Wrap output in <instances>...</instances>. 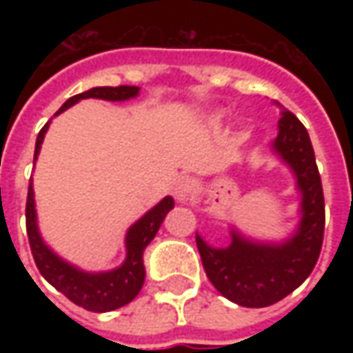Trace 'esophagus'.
Wrapping results in <instances>:
<instances>
[{
  "label": "esophagus",
  "instance_id": "1",
  "mask_svg": "<svg viewBox=\"0 0 353 353\" xmlns=\"http://www.w3.org/2000/svg\"><path fill=\"white\" fill-rule=\"evenodd\" d=\"M190 192H192V183H190V179H179L174 186H172V194L174 198L179 200V202H188L190 200Z\"/></svg>",
  "mask_w": 353,
  "mask_h": 353
}]
</instances>
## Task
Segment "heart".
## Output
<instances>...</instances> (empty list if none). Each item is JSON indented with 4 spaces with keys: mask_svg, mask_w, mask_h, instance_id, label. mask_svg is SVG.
<instances>
[{
    "mask_svg": "<svg viewBox=\"0 0 353 353\" xmlns=\"http://www.w3.org/2000/svg\"><path fill=\"white\" fill-rule=\"evenodd\" d=\"M222 117H224V114H216V116H214V119H222Z\"/></svg>",
    "mask_w": 353,
    "mask_h": 353,
    "instance_id": "b5f03b06",
    "label": "heart"
}]
</instances>
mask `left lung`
Segmentation results:
<instances>
[{
    "label": "left lung",
    "instance_id": "1",
    "mask_svg": "<svg viewBox=\"0 0 353 353\" xmlns=\"http://www.w3.org/2000/svg\"><path fill=\"white\" fill-rule=\"evenodd\" d=\"M279 108L281 119L271 149L291 169L301 194V220L294 234L283 241H259L232 228L228 248H214L196 234L212 285L228 301L248 308L275 305L301 287L319 261L324 237V194L312 143L296 116Z\"/></svg>",
    "mask_w": 353,
    "mask_h": 353
}]
</instances>
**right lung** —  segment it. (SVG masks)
<instances>
[{
	"label": "right lung",
	"mask_w": 353,
	"mask_h": 353,
	"mask_svg": "<svg viewBox=\"0 0 353 353\" xmlns=\"http://www.w3.org/2000/svg\"><path fill=\"white\" fill-rule=\"evenodd\" d=\"M137 96H139L137 86H116V88L98 86V88H90L82 94H76L72 98H68L54 116L66 112L68 108H72L80 100H88V98L108 100V102H125V100L137 98ZM48 125H50V121L37 135L34 161L41 153V145H43ZM172 208H174L172 196H165L157 206H153L149 212H145L135 224L129 225L128 234H125V259H123V263L116 269H110V271L92 273V271H84L76 265L68 263L66 259H62L61 255H57L45 243V239L39 232V224H37L33 179H31L25 216H27V236H29L34 263L39 267L41 275L47 279L57 291H61L66 299H70L74 305L92 310V312L116 310L119 306L131 303L141 291L143 283H145L143 251L151 243V239L157 236L165 216Z\"/></svg>",
	"instance_id": "right-lung-1"
}]
</instances>
